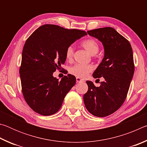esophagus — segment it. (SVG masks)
<instances>
[{
    "label": "esophagus",
    "instance_id": "1",
    "mask_svg": "<svg viewBox=\"0 0 147 147\" xmlns=\"http://www.w3.org/2000/svg\"><path fill=\"white\" fill-rule=\"evenodd\" d=\"M76 82L78 83V82H84L83 79H82L80 78H78V77H76Z\"/></svg>",
    "mask_w": 147,
    "mask_h": 147
}]
</instances>
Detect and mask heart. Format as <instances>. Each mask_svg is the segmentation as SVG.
Listing matches in <instances>:
<instances>
[{"label": "heart", "mask_w": 147, "mask_h": 147, "mask_svg": "<svg viewBox=\"0 0 147 147\" xmlns=\"http://www.w3.org/2000/svg\"><path fill=\"white\" fill-rule=\"evenodd\" d=\"M81 45L91 55H95L96 54L98 53L99 49H100V45H99L97 41L93 38L86 39ZM74 52V47L72 45L69 46L67 48L65 51V57L68 61H73ZM93 70V67L91 64H76L71 67L69 69V71L70 74L78 77V78H84V77L88 76V74L91 73Z\"/></svg>", "instance_id": "b5f03b06"}]
</instances>
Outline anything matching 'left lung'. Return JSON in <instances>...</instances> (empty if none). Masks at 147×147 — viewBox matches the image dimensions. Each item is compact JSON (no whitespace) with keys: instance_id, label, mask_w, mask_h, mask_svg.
Returning a JSON list of instances; mask_svg holds the SVG:
<instances>
[{"instance_id":"left-lung-1","label":"left lung","mask_w":147,"mask_h":147,"mask_svg":"<svg viewBox=\"0 0 147 147\" xmlns=\"http://www.w3.org/2000/svg\"><path fill=\"white\" fill-rule=\"evenodd\" d=\"M87 32L104 45V57L93 76L94 78L102 76L105 80L99 87L87 81L88 91L84 94V102L89 113L104 117L117 110L127 96L135 67L133 51L130 42L111 27Z\"/></svg>"}]
</instances>
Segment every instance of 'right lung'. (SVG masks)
<instances>
[{
	"instance_id": "obj_1",
	"label": "right lung",
	"mask_w": 147,
	"mask_h": 147,
	"mask_svg": "<svg viewBox=\"0 0 147 147\" xmlns=\"http://www.w3.org/2000/svg\"><path fill=\"white\" fill-rule=\"evenodd\" d=\"M86 35L80 30L44 24L26 39L19 73L24 100L35 112L48 116L60 109L76 78L69 74L59 81L53 74L65 61L67 48Z\"/></svg>"
}]
</instances>
